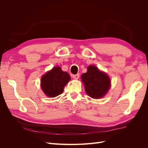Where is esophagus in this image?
Wrapping results in <instances>:
<instances>
[{
	"label": "esophagus",
	"instance_id": "34e87169",
	"mask_svg": "<svg viewBox=\"0 0 148 148\" xmlns=\"http://www.w3.org/2000/svg\"><path fill=\"white\" fill-rule=\"evenodd\" d=\"M72 77L74 79H78L79 78V74L77 73V74H76V75H72Z\"/></svg>",
	"mask_w": 148,
	"mask_h": 148
}]
</instances>
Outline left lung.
<instances>
[{"label":"left lung","instance_id":"1","mask_svg":"<svg viewBox=\"0 0 148 148\" xmlns=\"http://www.w3.org/2000/svg\"><path fill=\"white\" fill-rule=\"evenodd\" d=\"M87 70V72L82 74L81 77L85 91L94 99L103 97L110 87L109 77L95 65H89Z\"/></svg>","mask_w":148,"mask_h":148}]
</instances>
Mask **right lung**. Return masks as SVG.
Returning a JSON list of instances; mask_svg holds the SVG:
<instances>
[{
  "mask_svg": "<svg viewBox=\"0 0 148 148\" xmlns=\"http://www.w3.org/2000/svg\"><path fill=\"white\" fill-rule=\"evenodd\" d=\"M70 80L69 74L56 66L44 75L41 79V86L45 95L54 97L63 92L65 85Z\"/></svg>",
  "mask_w": 148,
  "mask_h": 148,
  "instance_id": "obj_1",
  "label": "right lung"
}]
</instances>
